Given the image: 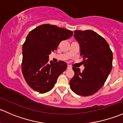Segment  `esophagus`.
<instances>
[{
  "mask_svg": "<svg viewBox=\"0 0 123 123\" xmlns=\"http://www.w3.org/2000/svg\"><path fill=\"white\" fill-rule=\"evenodd\" d=\"M71 68H72V67L69 65H68V67H67V69H71Z\"/></svg>",
  "mask_w": 123,
  "mask_h": 123,
  "instance_id": "obj_1",
  "label": "esophagus"
}]
</instances>
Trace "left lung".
<instances>
[{
  "label": "left lung",
  "mask_w": 123,
  "mask_h": 123,
  "mask_svg": "<svg viewBox=\"0 0 123 123\" xmlns=\"http://www.w3.org/2000/svg\"><path fill=\"white\" fill-rule=\"evenodd\" d=\"M84 69L72 68L74 76L69 81L71 90L82 96L94 94L103 86L113 67V52L104 38L91 30L75 31Z\"/></svg>",
  "instance_id": "left-lung-1"
}]
</instances>
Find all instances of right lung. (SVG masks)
<instances>
[{
	"label": "right lung",
	"instance_id": "obj_1",
	"mask_svg": "<svg viewBox=\"0 0 123 123\" xmlns=\"http://www.w3.org/2000/svg\"><path fill=\"white\" fill-rule=\"evenodd\" d=\"M73 32L55 25L43 24L31 31L22 46V71L26 82L41 94L52 89L58 77L67 69V63L49 61V55L56 50L61 41Z\"/></svg>",
	"mask_w": 123,
	"mask_h": 123
}]
</instances>
